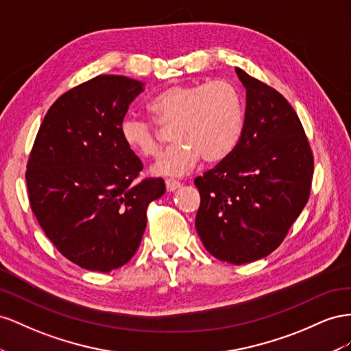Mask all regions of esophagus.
Instances as JSON below:
<instances>
[{"mask_svg": "<svg viewBox=\"0 0 351 351\" xmlns=\"http://www.w3.org/2000/svg\"><path fill=\"white\" fill-rule=\"evenodd\" d=\"M179 186H181V182L179 181H175V179H166V189L169 193L175 191V189H178Z\"/></svg>", "mask_w": 351, "mask_h": 351, "instance_id": "34e87169", "label": "esophagus"}]
</instances>
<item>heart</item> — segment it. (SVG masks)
<instances>
[{
	"label": "heart",
	"instance_id": "b5f03b06",
	"mask_svg": "<svg viewBox=\"0 0 351 351\" xmlns=\"http://www.w3.org/2000/svg\"><path fill=\"white\" fill-rule=\"evenodd\" d=\"M148 108L158 122L173 123L176 141L153 166L156 175L184 176L202 157L219 162L232 152L243 132L241 98L225 81L172 85L149 99ZM120 138L143 157H156L160 152L153 125L134 114L120 122Z\"/></svg>",
	"mask_w": 351,
	"mask_h": 351
}]
</instances>
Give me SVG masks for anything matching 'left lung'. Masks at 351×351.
Returning <instances> with one entry per match:
<instances>
[{"instance_id":"1","label":"left lung","mask_w":351,"mask_h":351,"mask_svg":"<svg viewBox=\"0 0 351 351\" xmlns=\"http://www.w3.org/2000/svg\"><path fill=\"white\" fill-rule=\"evenodd\" d=\"M245 88L241 138L232 153L195 179V229L207 252L232 265L263 258L304 208L313 156L294 108L274 88L235 69Z\"/></svg>"}]
</instances>
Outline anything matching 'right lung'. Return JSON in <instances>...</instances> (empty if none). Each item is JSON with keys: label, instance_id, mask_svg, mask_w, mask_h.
Segmentation results:
<instances>
[{"label": "right lung", "instance_id": "obj_1", "mask_svg": "<svg viewBox=\"0 0 351 351\" xmlns=\"http://www.w3.org/2000/svg\"><path fill=\"white\" fill-rule=\"evenodd\" d=\"M144 84L101 75L49 107L27 162L29 202L43 231L70 262L95 272L128 263L141 244L147 206L162 178L135 179L143 163L120 122Z\"/></svg>", "mask_w": 351, "mask_h": 351}]
</instances>
